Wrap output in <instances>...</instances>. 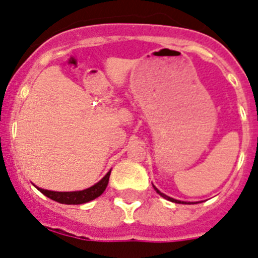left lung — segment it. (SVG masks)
Listing matches in <instances>:
<instances>
[{
  "instance_id": "1",
  "label": "left lung",
  "mask_w": 258,
  "mask_h": 258,
  "mask_svg": "<svg viewBox=\"0 0 258 258\" xmlns=\"http://www.w3.org/2000/svg\"><path fill=\"white\" fill-rule=\"evenodd\" d=\"M152 186H154V184H152ZM154 188H155V190H156V192H157V194H159V195H160V197H163V198H164V199H166V200H169V202H173V203H178V204H181V203H182V204H183V203H184V202H181V200H175V199H173V198H169V197H166L165 194L160 192V191L157 190V188H156V187H155V186H154Z\"/></svg>"
}]
</instances>
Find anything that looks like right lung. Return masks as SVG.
Masks as SVG:
<instances>
[{"label": "right lung", "mask_w": 258, "mask_h": 258, "mask_svg": "<svg viewBox=\"0 0 258 258\" xmlns=\"http://www.w3.org/2000/svg\"><path fill=\"white\" fill-rule=\"evenodd\" d=\"M109 174H111V170L104 175L101 181L95 183L92 187L85 188L83 191H71V192H59V191H50V190H44V188H40V192H42L45 197L50 198L54 202L61 203V204H84V203H88L90 200H94L95 198L101 197L103 191L106 190L107 184H108Z\"/></svg>", "instance_id": "obj_1"}]
</instances>
